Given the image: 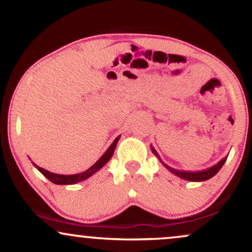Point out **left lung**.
<instances>
[{
  "label": "left lung",
  "instance_id": "8db88e82",
  "mask_svg": "<svg viewBox=\"0 0 252 252\" xmlns=\"http://www.w3.org/2000/svg\"><path fill=\"white\" fill-rule=\"evenodd\" d=\"M152 150H153V153H154V154L158 156V160L161 161L160 156H158V153H156V150L153 148V147H152ZM226 158H227V156H226V158H222V160L219 161V162L217 163V164H215V166L211 167V168L200 170V172H186V170L174 169V168H172V167L167 166V164L163 163L162 161H161V162H162V164H163L164 167H166L167 169H169L170 172L173 173V174L178 175L179 178L185 179V180H189V181H205V180H209V179L212 178V176H215L217 173H218L219 170H220V168L222 167V164H224L225 161H226Z\"/></svg>",
  "mask_w": 252,
  "mask_h": 252
}]
</instances>
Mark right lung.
<instances>
[{
	"label": "right lung",
	"mask_w": 252,
	"mask_h": 252,
	"mask_svg": "<svg viewBox=\"0 0 252 252\" xmlns=\"http://www.w3.org/2000/svg\"><path fill=\"white\" fill-rule=\"evenodd\" d=\"M120 137H121V136L116 137V140L112 142L111 146L109 147V149L106 150L105 153H104V154L102 155V158H100L99 160H98L97 162L94 164V166L90 167V168L88 170H85V172L79 173V174H73V175L56 174V173H51V172H48V170L41 168V167L36 166V164L34 162H33V164L36 167V169L39 170L40 173H42V174L45 175L46 178H47L51 182H53V184H56V185H73V184H77V182L86 180V179L90 178V176H91L92 174H94L97 170H99L104 166V164L108 162L110 158H111L112 154H114L115 148H116L117 142H118V140H120Z\"/></svg>",
	"instance_id": "add662e5"
}]
</instances>
